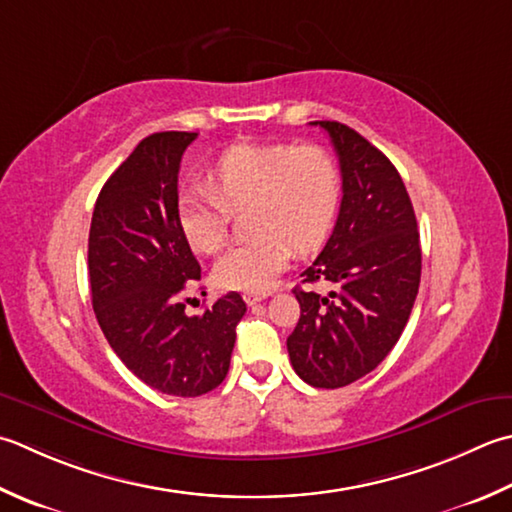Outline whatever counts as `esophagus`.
<instances>
[{
    "mask_svg": "<svg viewBox=\"0 0 512 512\" xmlns=\"http://www.w3.org/2000/svg\"><path fill=\"white\" fill-rule=\"evenodd\" d=\"M266 297H268V293H253V290H248V293H244V302L248 306H255V304L262 302V299H266Z\"/></svg>",
    "mask_w": 512,
    "mask_h": 512,
    "instance_id": "34e87169",
    "label": "esophagus"
}]
</instances>
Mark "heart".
<instances>
[{
    "mask_svg": "<svg viewBox=\"0 0 512 512\" xmlns=\"http://www.w3.org/2000/svg\"><path fill=\"white\" fill-rule=\"evenodd\" d=\"M342 202V168L322 146L235 144L208 168V186H188L177 199V224L199 253L226 242L230 210H246L255 233L217 259L224 290L264 293L284 273L293 246L324 242Z\"/></svg>",
    "mask_w": 512,
    "mask_h": 512,
    "instance_id": "heart-1",
    "label": "heart"
}]
</instances>
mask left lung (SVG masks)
<instances>
[{"label": "left lung", "mask_w": 512, "mask_h": 512, "mask_svg": "<svg viewBox=\"0 0 512 512\" xmlns=\"http://www.w3.org/2000/svg\"><path fill=\"white\" fill-rule=\"evenodd\" d=\"M324 128L342 168V206L304 284L333 286L328 295L295 288L302 308L288 337L295 373L315 388H342L384 362L413 310L422 248L413 204L390 159L346 124Z\"/></svg>", "instance_id": "1"}]
</instances>
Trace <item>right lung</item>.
<instances>
[{"label":"right lung","instance_id":"right-lung-1","mask_svg":"<svg viewBox=\"0 0 512 512\" xmlns=\"http://www.w3.org/2000/svg\"><path fill=\"white\" fill-rule=\"evenodd\" d=\"M197 133L164 130L137 144L97 197L88 235L99 328L135 377L164 395L199 397L224 382L239 293L186 315L184 290L202 268L177 224V175Z\"/></svg>","mask_w":512,"mask_h":512}]
</instances>
